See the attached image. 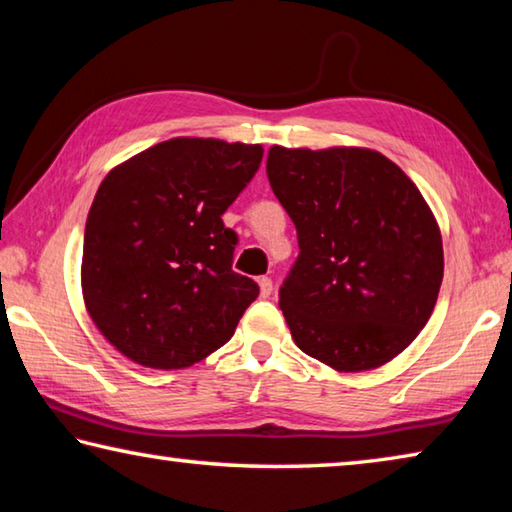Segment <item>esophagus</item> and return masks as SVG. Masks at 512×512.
I'll return each instance as SVG.
<instances>
[{
    "instance_id": "obj_1",
    "label": "esophagus",
    "mask_w": 512,
    "mask_h": 512,
    "mask_svg": "<svg viewBox=\"0 0 512 512\" xmlns=\"http://www.w3.org/2000/svg\"><path fill=\"white\" fill-rule=\"evenodd\" d=\"M259 296L262 298H268L273 293V280L271 277H259Z\"/></svg>"
}]
</instances>
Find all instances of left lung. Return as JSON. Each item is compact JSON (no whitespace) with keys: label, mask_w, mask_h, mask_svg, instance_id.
<instances>
[{"label":"left lung","mask_w":512,"mask_h":512,"mask_svg":"<svg viewBox=\"0 0 512 512\" xmlns=\"http://www.w3.org/2000/svg\"><path fill=\"white\" fill-rule=\"evenodd\" d=\"M266 173L298 232L280 289L293 341L339 372L395 359L443 282V239L420 189L386 155L354 146H271Z\"/></svg>","instance_id":"8db88e82"}]
</instances>
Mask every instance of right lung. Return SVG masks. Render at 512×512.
<instances>
[{
    "mask_svg": "<svg viewBox=\"0 0 512 512\" xmlns=\"http://www.w3.org/2000/svg\"><path fill=\"white\" fill-rule=\"evenodd\" d=\"M262 155L259 144L173 137L103 178L85 223L81 287L94 325L124 357L187 368L235 334L259 287L232 271L237 232L221 216Z\"/></svg>",
    "mask_w": 512,
    "mask_h": 512,
    "instance_id": "add662e5",
    "label": "right lung"
}]
</instances>
